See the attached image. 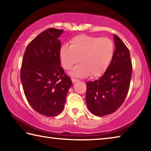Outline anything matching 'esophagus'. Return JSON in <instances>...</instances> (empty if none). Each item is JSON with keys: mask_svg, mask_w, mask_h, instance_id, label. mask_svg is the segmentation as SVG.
<instances>
[{"mask_svg": "<svg viewBox=\"0 0 151 151\" xmlns=\"http://www.w3.org/2000/svg\"><path fill=\"white\" fill-rule=\"evenodd\" d=\"M71 80H72V82H73V83H75V82H76V81H78V79H76V78H71Z\"/></svg>", "mask_w": 151, "mask_h": 151, "instance_id": "1", "label": "esophagus"}]
</instances>
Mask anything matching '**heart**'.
Wrapping results in <instances>:
<instances>
[{"mask_svg":"<svg viewBox=\"0 0 151 151\" xmlns=\"http://www.w3.org/2000/svg\"><path fill=\"white\" fill-rule=\"evenodd\" d=\"M114 44L109 38H101L85 35L73 37L70 47L64 45L60 50V59L65 69L69 70L74 65L70 75L75 77H86L91 74L98 77L105 72L114 55Z\"/></svg>","mask_w":151,"mask_h":151,"instance_id":"obj_1","label":"heart"}]
</instances>
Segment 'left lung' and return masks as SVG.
Segmentation results:
<instances>
[{"instance_id": "left-lung-1", "label": "left lung", "mask_w": 151, "mask_h": 151, "mask_svg": "<svg viewBox=\"0 0 151 151\" xmlns=\"http://www.w3.org/2000/svg\"><path fill=\"white\" fill-rule=\"evenodd\" d=\"M113 38L115 50L108 68L98 80L86 83V105L99 116L111 114L122 105L131 80L129 50L118 36L114 35Z\"/></svg>"}]
</instances>
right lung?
<instances>
[{
    "label": "right lung",
    "mask_w": 151,
    "mask_h": 151,
    "mask_svg": "<svg viewBox=\"0 0 151 151\" xmlns=\"http://www.w3.org/2000/svg\"><path fill=\"white\" fill-rule=\"evenodd\" d=\"M63 30L50 28L35 38L25 50L20 81L30 105L42 115L54 116L63 111L72 85L60 66Z\"/></svg>",
    "instance_id": "add662e5"
}]
</instances>
